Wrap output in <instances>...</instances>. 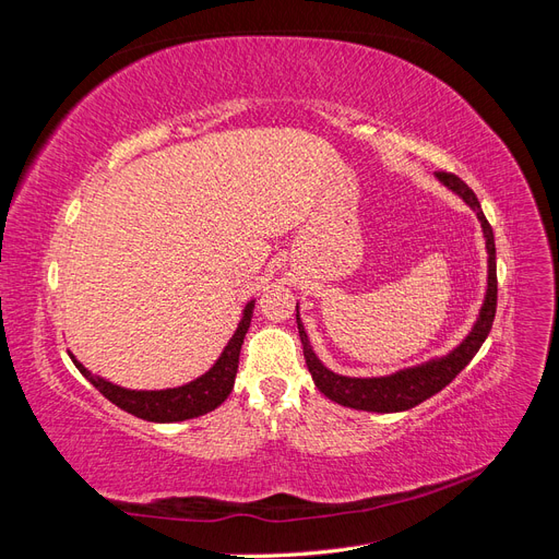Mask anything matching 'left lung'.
I'll list each match as a JSON object with an SVG mask.
<instances>
[{"label":"left lung","instance_id":"8db88e82","mask_svg":"<svg viewBox=\"0 0 559 559\" xmlns=\"http://www.w3.org/2000/svg\"><path fill=\"white\" fill-rule=\"evenodd\" d=\"M436 179L456 198H462L466 202V207L476 212L480 222L485 251H487V286H485L483 306L478 310L476 321H473L471 331L464 335V341H460V345H454L450 352L441 354V357H431L427 361L401 368L396 373L380 376V378H349V376H337L331 368L321 364V359L317 357L310 345L306 326H302L300 310L296 302V324H298V335H300L302 354H306L310 376L321 394L335 403L345 405V408L366 411V413H403V411L415 408V405L431 399L433 394L441 392L445 384H450L456 376H460V370H464L466 364L476 357V352L485 343L489 329H492L495 312H497V249H495L492 226L487 224L476 193H473L460 177L448 175V173H436Z\"/></svg>","mask_w":559,"mask_h":559}]
</instances>
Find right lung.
I'll list each match as a JSON object with an SVG mask.
<instances>
[{
	"label": "right lung",
	"mask_w": 559,
	"mask_h": 559,
	"mask_svg": "<svg viewBox=\"0 0 559 559\" xmlns=\"http://www.w3.org/2000/svg\"><path fill=\"white\" fill-rule=\"evenodd\" d=\"M253 302L249 300L242 308V317L238 321V329H235L233 337L224 352L218 354V359L212 364L207 373L200 378L186 382L181 386H167V389H126L121 384H114L105 378H99L83 366L74 354H70L79 373L86 378L99 394L107 396L118 408L146 419V421H158V425H170V421H183L193 419L200 415H207L214 408L222 405L228 394L233 392L235 373H238V361H240V349L245 343V335L249 331L251 317H253Z\"/></svg>",
	"instance_id": "right-lung-1"
}]
</instances>
